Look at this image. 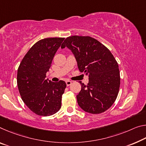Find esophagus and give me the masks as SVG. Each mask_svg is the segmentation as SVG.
Returning <instances> with one entry per match:
<instances>
[{"label":"esophagus","instance_id":"esophagus-1","mask_svg":"<svg viewBox=\"0 0 146 146\" xmlns=\"http://www.w3.org/2000/svg\"><path fill=\"white\" fill-rule=\"evenodd\" d=\"M66 82V85L68 86H70L71 84V83H72V82L70 81V80H67Z\"/></svg>","mask_w":146,"mask_h":146}]
</instances>
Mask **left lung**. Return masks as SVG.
<instances>
[{
	"label": "left lung",
	"mask_w": 146,
	"mask_h": 146,
	"mask_svg": "<svg viewBox=\"0 0 146 146\" xmlns=\"http://www.w3.org/2000/svg\"><path fill=\"white\" fill-rule=\"evenodd\" d=\"M71 50L80 72L88 74L89 82L81 81L77 96L78 105L85 112L100 114L114 103L119 92V67L112 53L99 41L90 36L67 38L61 48Z\"/></svg>",
	"instance_id": "obj_1"
}]
</instances>
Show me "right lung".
Segmentation results:
<instances>
[{
    "mask_svg": "<svg viewBox=\"0 0 146 146\" xmlns=\"http://www.w3.org/2000/svg\"><path fill=\"white\" fill-rule=\"evenodd\" d=\"M64 40V38H50L38 41L25 54L18 68L17 82L22 100L39 115H52L61 108L66 82H53L45 78Z\"/></svg>",
    "mask_w": 146,
    "mask_h": 146,
    "instance_id": "add662e5",
    "label": "right lung"
}]
</instances>
